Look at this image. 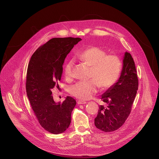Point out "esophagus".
<instances>
[{
    "mask_svg": "<svg viewBox=\"0 0 159 159\" xmlns=\"http://www.w3.org/2000/svg\"><path fill=\"white\" fill-rule=\"evenodd\" d=\"M86 103H87V102L84 101H77V104H85Z\"/></svg>",
    "mask_w": 159,
    "mask_h": 159,
    "instance_id": "1",
    "label": "esophagus"
}]
</instances>
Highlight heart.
<instances>
[{
	"mask_svg": "<svg viewBox=\"0 0 159 159\" xmlns=\"http://www.w3.org/2000/svg\"><path fill=\"white\" fill-rule=\"evenodd\" d=\"M77 57L90 68V80L78 82L72 85L69 89L72 96L80 100H88L96 94L99 86L102 89H107L118 81L121 71V61L118 56L107 55L102 48L92 47L79 53ZM73 65L72 60L66 63L63 71L66 78L71 77Z\"/></svg>",
	"mask_w": 159,
	"mask_h": 159,
	"instance_id": "b5f03b06",
	"label": "heart"
}]
</instances>
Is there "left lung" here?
Instances as JSON below:
<instances>
[{"label":"left lung","instance_id":"obj_1","mask_svg":"<svg viewBox=\"0 0 159 159\" xmlns=\"http://www.w3.org/2000/svg\"><path fill=\"white\" fill-rule=\"evenodd\" d=\"M138 86L139 79L134 60L131 54L126 52L119 79L101 96L107 106H99L97 117L94 119L96 128L104 132L120 128L131 112Z\"/></svg>","mask_w":159,"mask_h":159}]
</instances>
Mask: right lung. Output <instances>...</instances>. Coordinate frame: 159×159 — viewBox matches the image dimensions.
<instances>
[{
  "label": "right lung",
  "instance_id": "obj_1",
  "mask_svg": "<svg viewBox=\"0 0 159 159\" xmlns=\"http://www.w3.org/2000/svg\"><path fill=\"white\" fill-rule=\"evenodd\" d=\"M82 39L79 38H54L39 47L28 64L26 89L28 98L41 126L53 134L64 132L70 125L76 101L67 96L56 102L52 89L61 80L66 55Z\"/></svg>",
  "mask_w": 159,
  "mask_h": 159
}]
</instances>
